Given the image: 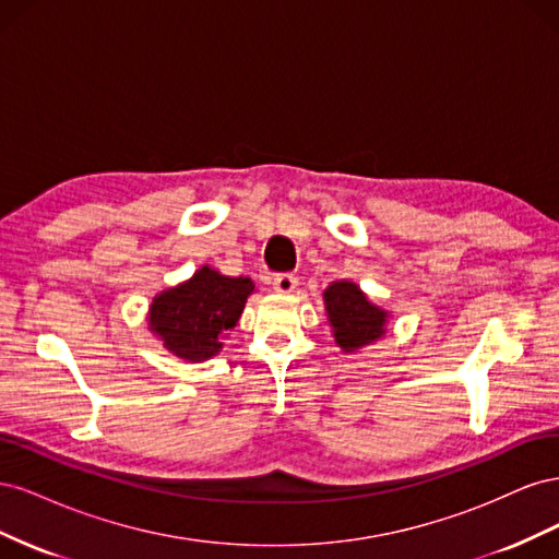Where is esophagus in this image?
I'll return each mask as SVG.
<instances>
[{
	"label": "esophagus",
	"mask_w": 559,
	"mask_h": 559,
	"mask_svg": "<svg viewBox=\"0 0 559 559\" xmlns=\"http://www.w3.org/2000/svg\"><path fill=\"white\" fill-rule=\"evenodd\" d=\"M296 286H298V277H294V275H277L275 280H273V289L277 292V294H294L296 292Z\"/></svg>",
	"instance_id": "34e87169"
}]
</instances>
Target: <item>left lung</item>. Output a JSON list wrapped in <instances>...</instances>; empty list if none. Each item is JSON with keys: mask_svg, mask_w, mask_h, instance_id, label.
Returning <instances> with one entry per match:
<instances>
[{"mask_svg": "<svg viewBox=\"0 0 559 559\" xmlns=\"http://www.w3.org/2000/svg\"><path fill=\"white\" fill-rule=\"evenodd\" d=\"M324 310L333 341L345 354H357L382 341L392 319V312L376 306L352 280H335L326 286Z\"/></svg>", "mask_w": 559, "mask_h": 559, "instance_id": "1", "label": "left lung"}]
</instances>
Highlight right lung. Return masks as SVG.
Segmentation results:
<instances>
[{"label": "right lung", "instance_id": "add662e5", "mask_svg": "<svg viewBox=\"0 0 559 559\" xmlns=\"http://www.w3.org/2000/svg\"><path fill=\"white\" fill-rule=\"evenodd\" d=\"M253 289L249 277H228L202 265L193 277L154 296L146 312L148 331L177 359L202 364L224 349Z\"/></svg>", "mask_w": 559, "mask_h": 559}]
</instances>
